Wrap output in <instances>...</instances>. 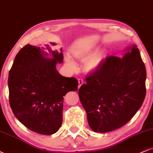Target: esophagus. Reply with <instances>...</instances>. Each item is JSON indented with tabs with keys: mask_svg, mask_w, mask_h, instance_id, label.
Instances as JSON below:
<instances>
[{
	"mask_svg": "<svg viewBox=\"0 0 153 153\" xmlns=\"http://www.w3.org/2000/svg\"><path fill=\"white\" fill-rule=\"evenodd\" d=\"M78 88H80L82 84L84 83V81L82 78H78Z\"/></svg>",
	"mask_w": 153,
	"mask_h": 153,
	"instance_id": "34e87169",
	"label": "esophagus"
}]
</instances>
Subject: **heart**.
Returning <instances> with one entry per match:
<instances>
[{
    "instance_id": "obj_1",
    "label": "heart",
    "mask_w": 153,
    "mask_h": 153,
    "mask_svg": "<svg viewBox=\"0 0 153 153\" xmlns=\"http://www.w3.org/2000/svg\"><path fill=\"white\" fill-rule=\"evenodd\" d=\"M95 49L91 47H83L79 48L73 51L75 58L79 59L81 62H85L84 68L87 72H95L102 65V62L104 59L103 54L101 52L94 53ZM66 65L69 68H71L73 71L76 70V65L73 59L69 56L65 57Z\"/></svg>"
}]
</instances>
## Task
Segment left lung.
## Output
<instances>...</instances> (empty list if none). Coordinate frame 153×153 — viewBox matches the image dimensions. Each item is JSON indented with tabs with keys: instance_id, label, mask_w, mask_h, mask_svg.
Here are the masks:
<instances>
[{
	"instance_id": "left-lung-1",
	"label": "left lung",
	"mask_w": 153,
	"mask_h": 153,
	"mask_svg": "<svg viewBox=\"0 0 153 153\" xmlns=\"http://www.w3.org/2000/svg\"><path fill=\"white\" fill-rule=\"evenodd\" d=\"M146 69L137 45L122 58L109 56L88 75L78 91L93 131L105 133L126 124L143 104L146 94Z\"/></svg>"
}]
</instances>
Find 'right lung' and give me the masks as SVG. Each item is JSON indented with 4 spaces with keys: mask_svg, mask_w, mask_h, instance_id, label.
Segmentation results:
<instances>
[{
    "mask_svg": "<svg viewBox=\"0 0 153 153\" xmlns=\"http://www.w3.org/2000/svg\"><path fill=\"white\" fill-rule=\"evenodd\" d=\"M55 45L54 43H51ZM47 52L26 45L16 56L8 74L10 108L15 117L30 130L42 134L57 132L62 125L63 99L69 91L78 90L76 78L62 76L56 69L63 54Z\"/></svg>",
    "mask_w": 153,
    "mask_h": 153,
    "instance_id": "add662e5",
    "label": "right lung"
}]
</instances>
